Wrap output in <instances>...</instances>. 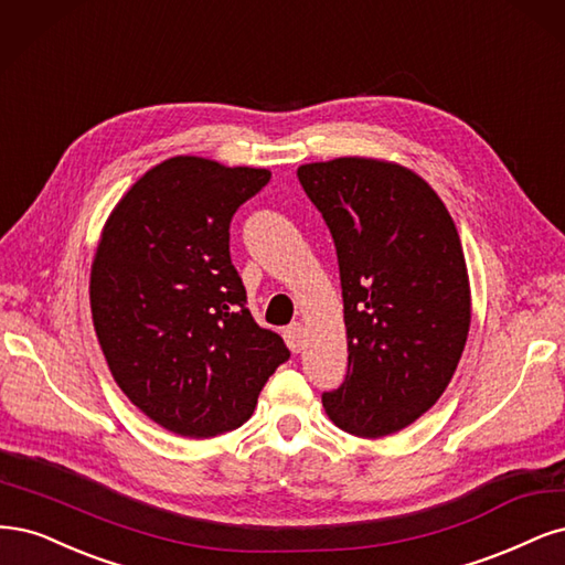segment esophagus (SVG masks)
<instances>
[{"label": "esophagus", "mask_w": 565, "mask_h": 565, "mask_svg": "<svg viewBox=\"0 0 565 565\" xmlns=\"http://www.w3.org/2000/svg\"><path fill=\"white\" fill-rule=\"evenodd\" d=\"M284 340L288 344V350L298 354L305 348V329L300 323H290L288 329L284 331Z\"/></svg>", "instance_id": "obj_1"}]
</instances>
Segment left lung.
<instances>
[{
  "mask_svg": "<svg viewBox=\"0 0 565 565\" xmlns=\"http://www.w3.org/2000/svg\"><path fill=\"white\" fill-rule=\"evenodd\" d=\"M298 180L333 234L348 329V375L323 408L350 434H394L439 402L465 350L458 230L439 194L392 161L305 163Z\"/></svg>",
  "mask_w": 565,
  "mask_h": 565,
  "instance_id": "obj_1",
  "label": "left lung"
}]
</instances>
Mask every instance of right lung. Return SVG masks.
<instances>
[{"instance_id":"right-lung-1","label":"right lung","mask_w":565,"mask_h":565,"mask_svg":"<svg viewBox=\"0 0 565 565\" xmlns=\"http://www.w3.org/2000/svg\"><path fill=\"white\" fill-rule=\"evenodd\" d=\"M267 169L204 157L157 163L107 217L90 315L107 366L145 415L180 436L242 427L290 352L260 329L230 258V223Z\"/></svg>"}]
</instances>
